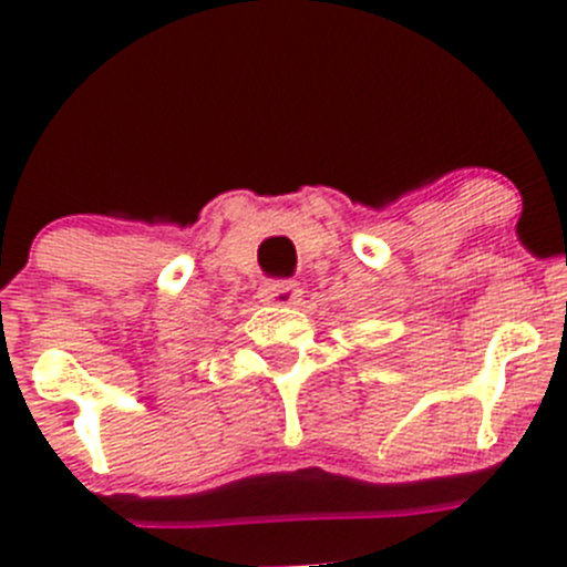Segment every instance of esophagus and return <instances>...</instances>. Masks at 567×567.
Segmentation results:
<instances>
[{"mask_svg":"<svg viewBox=\"0 0 567 567\" xmlns=\"http://www.w3.org/2000/svg\"><path fill=\"white\" fill-rule=\"evenodd\" d=\"M299 293L301 290L293 279H266L260 288V299L268 305H296Z\"/></svg>","mask_w":567,"mask_h":567,"instance_id":"1","label":"esophagus"}]
</instances>
